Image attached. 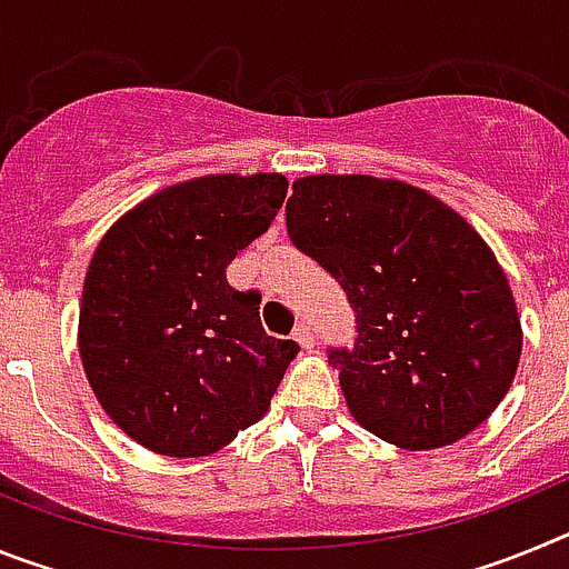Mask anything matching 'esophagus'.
<instances>
[{
  "label": "esophagus",
  "instance_id": "34e87169",
  "mask_svg": "<svg viewBox=\"0 0 569 569\" xmlns=\"http://www.w3.org/2000/svg\"><path fill=\"white\" fill-rule=\"evenodd\" d=\"M293 339L299 341L301 347H313L316 345V333H313V328H310L308 321H301V325H296V330H293Z\"/></svg>",
  "mask_w": 569,
  "mask_h": 569
}]
</instances>
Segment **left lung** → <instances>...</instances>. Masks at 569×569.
<instances>
[{"label":"left lung","mask_w":569,"mask_h":569,"mask_svg":"<svg viewBox=\"0 0 569 569\" xmlns=\"http://www.w3.org/2000/svg\"><path fill=\"white\" fill-rule=\"evenodd\" d=\"M288 233L345 288L353 350H330L353 419L401 450L465 439L499 407L521 359L510 281L467 219L376 176H305Z\"/></svg>","instance_id":"1"}]
</instances>
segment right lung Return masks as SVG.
<instances>
[{"mask_svg":"<svg viewBox=\"0 0 569 569\" xmlns=\"http://www.w3.org/2000/svg\"><path fill=\"white\" fill-rule=\"evenodd\" d=\"M281 173H216L170 184L130 208L90 259L79 356L104 413L142 447L199 459L268 413L293 339H273L261 296L228 268L270 228Z\"/></svg>","mask_w":569,"mask_h":569,"instance_id":"1","label":"right lung"}]
</instances>
